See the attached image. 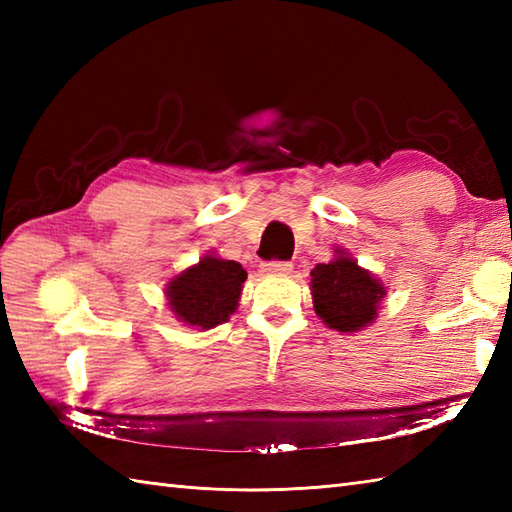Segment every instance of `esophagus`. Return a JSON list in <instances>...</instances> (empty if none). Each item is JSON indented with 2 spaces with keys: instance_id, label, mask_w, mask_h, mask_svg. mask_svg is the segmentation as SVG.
Segmentation results:
<instances>
[{
  "instance_id": "34e87169",
  "label": "esophagus",
  "mask_w": 512,
  "mask_h": 512,
  "mask_svg": "<svg viewBox=\"0 0 512 512\" xmlns=\"http://www.w3.org/2000/svg\"><path fill=\"white\" fill-rule=\"evenodd\" d=\"M262 273L264 275H290L292 264L290 262H266V264H262Z\"/></svg>"
}]
</instances>
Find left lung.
I'll list each match as a JSON object with an SVG mask.
<instances>
[{
    "label": "left lung",
    "mask_w": 512,
    "mask_h": 512,
    "mask_svg": "<svg viewBox=\"0 0 512 512\" xmlns=\"http://www.w3.org/2000/svg\"><path fill=\"white\" fill-rule=\"evenodd\" d=\"M312 306L330 330L354 334L378 317L387 288L372 270L358 266L345 248L334 246L328 264H317L310 273Z\"/></svg>",
    "instance_id": "1"
}]
</instances>
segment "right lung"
<instances>
[{"label":"right lung","instance_id":"add662e5","mask_svg":"<svg viewBox=\"0 0 512 512\" xmlns=\"http://www.w3.org/2000/svg\"><path fill=\"white\" fill-rule=\"evenodd\" d=\"M246 277L242 264L209 250L198 264L180 270L167 281V306L182 325L198 332L213 330L235 314Z\"/></svg>","mask_w":512,"mask_h":512}]
</instances>
